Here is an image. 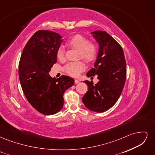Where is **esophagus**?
Here are the masks:
<instances>
[{"label": "esophagus", "instance_id": "34e87169", "mask_svg": "<svg viewBox=\"0 0 155 155\" xmlns=\"http://www.w3.org/2000/svg\"><path fill=\"white\" fill-rule=\"evenodd\" d=\"M79 82V81L78 80V79H74V83H76V84H77V83H78Z\"/></svg>", "mask_w": 155, "mask_h": 155}]
</instances>
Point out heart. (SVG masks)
Here are the masks:
<instances>
[{
    "label": "heart",
    "instance_id": "obj_1",
    "mask_svg": "<svg viewBox=\"0 0 155 155\" xmlns=\"http://www.w3.org/2000/svg\"><path fill=\"white\" fill-rule=\"evenodd\" d=\"M66 45L70 48L78 50V57L88 63H93L97 57V43L89 41L88 38L81 34H76L70 37L67 41ZM56 55L59 61L64 59V50L61 46L58 49ZM85 68V64L83 61H75L68 63L64 67V71L70 76L77 77Z\"/></svg>",
    "mask_w": 155,
    "mask_h": 155
}]
</instances>
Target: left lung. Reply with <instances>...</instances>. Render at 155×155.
<instances>
[{
  "mask_svg": "<svg viewBox=\"0 0 155 155\" xmlns=\"http://www.w3.org/2000/svg\"><path fill=\"white\" fill-rule=\"evenodd\" d=\"M92 34L100 48L94 67L87 76H97L99 82L94 85L92 81H84L88 88L82 101L89 110L104 112L116 104L122 92L127 75L126 62L122 47L113 37L100 30Z\"/></svg>",
  "mask_w": 155,
  "mask_h": 155,
  "instance_id": "1",
  "label": "left lung"
}]
</instances>
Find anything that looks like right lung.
Wrapping results in <instances>:
<instances>
[{
    "label": "right lung",
    "mask_w": 155,
    "mask_h": 155,
    "mask_svg": "<svg viewBox=\"0 0 155 155\" xmlns=\"http://www.w3.org/2000/svg\"><path fill=\"white\" fill-rule=\"evenodd\" d=\"M62 37L51 31L39 30L28 41L21 54L18 75L27 100L40 113L52 115L61 110L63 94L74 79L50 77L48 72L57 62V50Z\"/></svg>",
    "instance_id": "1"
}]
</instances>
